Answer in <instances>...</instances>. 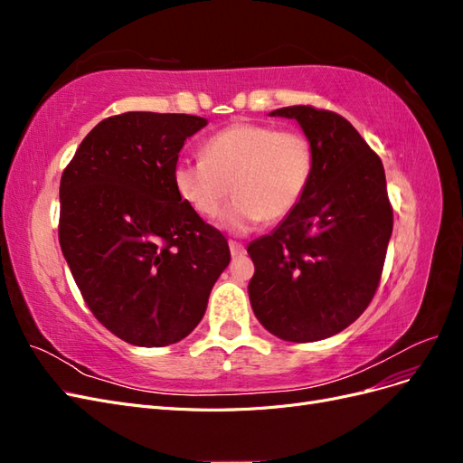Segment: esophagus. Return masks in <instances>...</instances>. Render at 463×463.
I'll return each mask as SVG.
<instances>
[{
    "label": "esophagus",
    "mask_w": 463,
    "mask_h": 463,
    "mask_svg": "<svg viewBox=\"0 0 463 463\" xmlns=\"http://www.w3.org/2000/svg\"><path fill=\"white\" fill-rule=\"evenodd\" d=\"M230 253H232L233 259L243 257L245 255V247L241 243H237V241H230Z\"/></svg>",
    "instance_id": "obj_1"
}]
</instances>
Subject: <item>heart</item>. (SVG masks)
<instances>
[{
	"mask_svg": "<svg viewBox=\"0 0 463 463\" xmlns=\"http://www.w3.org/2000/svg\"><path fill=\"white\" fill-rule=\"evenodd\" d=\"M313 158L307 135L241 121L206 138L203 160H179L174 185L203 218H216L233 191L223 226L247 232L262 220H284L298 208L311 184Z\"/></svg>",
	"mask_w": 463,
	"mask_h": 463,
	"instance_id": "heart-1",
	"label": "heart"
}]
</instances>
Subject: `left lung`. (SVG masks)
<instances>
[{
	"label": "left lung",
	"mask_w": 463,
	"mask_h": 463,
	"mask_svg": "<svg viewBox=\"0 0 463 463\" xmlns=\"http://www.w3.org/2000/svg\"><path fill=\"white\" fill-rule=\"evenodd\" d=\"M313 145L305 197L247 253L249 299L260 325L286 342L330 338L355 322L381 284L394 213L384 167L352 123L330 109L288 106Z\"/></svg>",
	"instance_id": "1"
}]
</instances>
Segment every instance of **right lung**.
<instances>
[{
  "label": "right lung",
  "instance_id": "1",
  "mask_svg": "<svg viewBox=\"0 0 463 463\" xmlns=\"http://www.w3.org/2000/svg\"><path fill=\"white\" fill-rule=\"evenodd\" d=\"M204 118L125 111L82 138L60 185V245L80 296L123 342L170 345L199 325L226 237L181 201L174 165Z\"/></svg>",
  "mask_w": 463,
  "mask_h": 463
}]
</instances>
